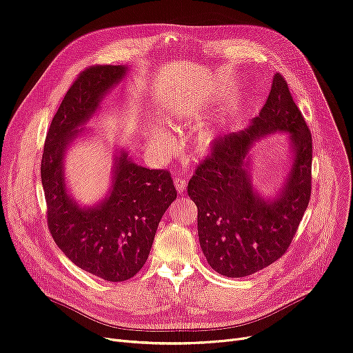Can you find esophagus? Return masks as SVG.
<instances>
[{"label":"esophagus","instance_id":"34e87169","mask_svg":"<svg viewBox=\"0 0 353 353\" xmlns=\"http://www.w3.org/2000/svg\"><path fill=\"white\" fill-rule=\"evenodd\" d=\"M174 186H176V190H177V192L181 194V193H185V190H186L188 181H186V179L176 177V179H174Z\"/></svg>","mask_w":353,"mask_h":353}]
</instances>
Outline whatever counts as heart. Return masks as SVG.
<instances>
[{
    "label": "heart",
    "instance_id": "1",
    "mask_svg": "<svg viewBox=\"0 0 353 353\" xmlns=\"http://www.w3.org/2000/svg\"><path fill=\"white\" fill-rule=\"evenodd\" d=\"M201 141H202V144H206V143L209 141V134H206V132H205V134L202 135ZM150 143H151V145H152V147H156V148L163 150V148H165V147L168 145V135H167L163 130H160V128L152 130Z\"/></svg>",
    "mask_w": 353,
    "mask_h": 353
}]
</instances>
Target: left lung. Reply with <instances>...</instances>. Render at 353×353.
Wrapping results in <instances>:
<instances>
[{
	"label": "left lung",
	"mask_w": 353,
	"mask_h": 353,
	"mask_svg": "<svg viewBox=\"0 0 353 353\" xmlns=\"http://www.w3.org/2000/svg\"><path fill=\"white\" fill-rule=\"evenodd\" d=\"M274 130L292 134L295 163L282 196L265 203L252 189L243 160L256 138ZM312 132L275 73L252 125L214 140L196 167L188 193L197 206V232L209 265L225 277H247L281 258L296 235L312 194Z\"/></svg>",
	"instance_id": "1"
}]
</instances>
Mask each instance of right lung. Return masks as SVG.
<instances>
[{"instance_id":"add662e5","label":"right lung","mask_w":353,"mask_h":353,"mask_svg":"<svg viewBox=\"0 0 353 353\" xmlns=\"http://www.w3.org/2000/svg\"><path fill=\"white\" fill-rule=\"evenodd\" d=\"M125 70L95 65L79 73L52 119L41 157L46 216L56 245L74 265L112 283L143 268L160 219L177 197L170 172L137 165L127 152L117 160L112 192L99 206L81 209L66 193L65 148Z\"/></svg>"}]
</instances>
